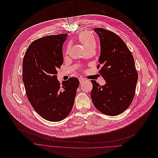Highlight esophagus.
Returning <instances> with one entry per match:
<instances>
[{"instance_id":"esophagus-1","label":"esophagus","mask_w":158,"mask_h":158,"mask_svg":"<svg viewBox=\"0 0 158 158\" xmlns=\"http://www.w3.org/2000/svg\"><path fill=\"white\" fill-rule=\"evenodd\" d=\"M79 81H80V83H83L85 81H86V79L83 78H79Z\"/></svg>"}]
</instances>
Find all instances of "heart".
Here are the masks:
<instances>
[{
    "label": "heart",
    "mask_w": 158,
    "mask_h": 158,
    "mask_svg": "<svg viewBox=\"0 0 158 158\" xmlns=\"http://www.w3.org/2000/svg\"><path fill=\"white\" fill-rule=\"evenodd\" d=\"M78 40L86 52H94L97 47V42L94 38L88 31H83L78 35ZM70 47L67 48L69 51Z\"/></svg>",
    "instance_id": "1"
}]
</instances>
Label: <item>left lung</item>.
<instances>
[{"label": "left lung", "mask_w": 158, "mask_h": 158, "mask_svg": "<svg viewBox=\"0 0 158 158\" xmlns=\"http://www.w3.org/2000/svg\"><path fill=\"white\" fill-rule=\"evenodd\" d=\"M100 42V64L97 68L106 81L100 85L91 80V98L95 108L109 116L122 113L131 105L135 96L138 75L131 52L123 40L113 31L94 28Z\"/></svg>", "instance_id": "left-lung-1"}]
</instances>
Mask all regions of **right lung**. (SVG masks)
Listing matches in <instances>:
<instances>
[{"label":"right lung","instance_id":"add662e5","mask_svg":"<svg viewBox=\"0 0 158 158\" xmlns=\"http://www.w3.org/2000/svg\"><path fill=\"white\" fill-rule=\"evenodd\" d=\"M67 34L39 39L28 47L23 60V82L35 111L50 121L64 119L70 113L80 82L71 77L60 85L57 69L64 62L62 47Z\"/></svg>","mask_w":158,"mask_h":158}]
</instances>
